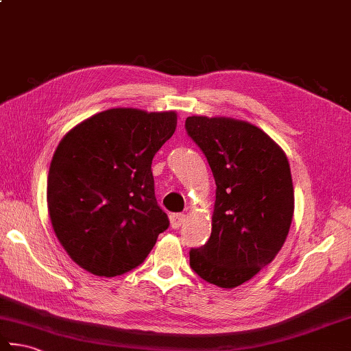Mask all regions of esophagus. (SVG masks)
Instances as JSON below:
<instances>
[{"label":"esophagus","instance_id":"34e87169","mask_svg":"<svg viewBox=\"0 0 351 351\" xmlns=\"http://www.w3.org/2000/svg\"><path fill=\"white\" fill-rule=\"evenodd\" d=\"M185 222V215H181V213H176V215H170V226L173 230H178L180 226Z\"/></svg>","mask_w":351,"mask_h":351}]
</instances>
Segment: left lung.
<instances>
[{
  "mask_svg": "<svg viewBox=\"0 0 351 351\" xmlns=\"http://www.w3.org/2000/svg\"><path fill=\"white\" fill-rule=\"evenodd\" d=\"M185 130L216 181L211 236L190 251V266L208 283L232 289L269 265L289 234V161L269 135L248 121L193 115L185 120Z\"/></svg>",
  "mask_w": 351,
  "mask_h": 351,
  "instance_id": "obj_1",
  "label": "left lung"
}]
</instances>
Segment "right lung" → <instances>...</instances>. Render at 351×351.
Masks as SVG:
<instances>
[{"mask_svg": "<svg viewBox=\"0 0 351 351\" xmlns=\"http://www.w3.org/2000/svg\"><path fill=\"white\" fill-rule=\"evenodd\" d=\"M176 121L175 111L114 108L60 140L48 171V215L68 256L88 272L132 271L169 228L155 197L152 160Z\"/></svg>", "mask_w": 351, "mask_h": 351, "instance_id": "obj_1", "label": "right lung"}]
</instances>
